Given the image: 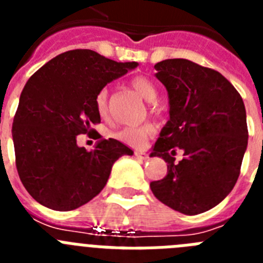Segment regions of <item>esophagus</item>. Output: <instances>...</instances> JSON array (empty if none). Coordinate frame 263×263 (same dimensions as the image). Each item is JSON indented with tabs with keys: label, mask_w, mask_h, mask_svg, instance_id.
I'll list each match as a JSON object with an SVG mask.
<instances>
[{
	"label": "esophagus",
	"mask_w": 263,
	"mask_h": 263,
	"mask_svg": "<svg viewBox=\"0 0 263 263\" xmlns=\"http://www.w3.org/2000/svg\"><path fill=\"white\" fill-rule=\"evenodd\" d=\"M134 155H136V157L138 158V159H141V160H145V159H147V158H148L147 153H145V152H136V153H134Z\"/></svg>",
	"instance_id": "34e87169"
}]
</instances>
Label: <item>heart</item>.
Wrapping results in <instances>:
<instances>
[{
    "label": "heart",
    "instance_id": "obj_1",
    "mask_svg": "<svg viewBox=\"0 0 263 263\" xmlns=\"http://www.w3.org/2000/svg\"><path fill=\"white\" fill-rule=\"evenodd\" d=\"M130 85H132V88L136 90L139 96L147 100V101H153L157 97V88H155V85L148 79L143 78V76H136V78L132 79ZM95 104H96V110L100 117H108L109 92L106 88L101 89L97 93ZM154 133V125L147 122V124L139 125V126H129L118 130L117 133H116V138L120 139L121 142L126 143V145L133 146V147H141Z\"/></svg>",
    "mask_w": 263,
    "mask_h": 263
}]
</instances>
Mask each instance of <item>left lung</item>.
<instances>
[{
    "label": "left lung",
    "instance_id": "8db88e82",
    "mask_svg": "<svg viewBox=\"0 0 263 263\" xmlns=\"http://www.w3.org/2000/svg\"><path fill=\"white\" fill-rule=\"evenodd\" d=\"M170 99V120L150 157L167 162L163 179L150 183L158 200L184 215L221 203L240 176L248 146L242 97L220 72L187 59L157 63ZM183 152L175 163L173 155Z\"/></svg>",
    "mask_w": 263,
    "mask_h": 263
}]
</instances>
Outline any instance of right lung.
Wrapping results in <instances>:
<instances>
[{
    "instance_id": "obj_1",
    "label": "right lung",
    "mask_w": 263,
    "mask_h": 263,
    "mask_svg": "<svg viewBox=\"0 0 263 263\" xmlns=\"http://www.w3.org/2000/svg\"><path fill=\"white\" fill-rule=\"evenodd\" d=\"M137 66L80 48L60 53L29 79L11 133L21 182L39 204L63 212L84 205L105 187L116 160L133 154L113 138L88 152L76 137L101 121L95 104L100 90Z\"/></svg>"
}]
</instances>
